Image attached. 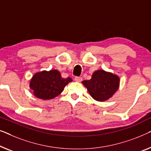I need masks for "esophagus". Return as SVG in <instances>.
I'll use <instances>...</instances> for the list:
<instances>
[{"mask_svg": "<svg viewBox=\"0 0 151 151\" xmlns=\"http://www.w3.org/2000/svg\"><path fill=\"white\" fill-rule=\"evenodd\" d=\"M75 81L76 82H81L82 81V78L79 77V76H75Z\"/></svg>", "mask_w": 151, "mask_h": 151, "instance_id": "34e87169", "label": "esophagus"}]
</instances>
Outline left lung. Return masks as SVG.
I'll use <instances>...</instances> for the list:
<instances>
[{"label": "left lung", "instance_id": "1", "mask_svg": "<svg viewBox=\"0 0 151 151\" xmlns=\"http://www.w3.org/2000/svg\"><path fill=\"white\" fill-rule=\"evenodd\" d=\"M82 83L93 99L97 101H105L110 99L119 88L120 78L113 73L99 70L92 74L90 80H85Z\"/></svg>", "mask_w": 151, "mask_h": 151}]
</instances>
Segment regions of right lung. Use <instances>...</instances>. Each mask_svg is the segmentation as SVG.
I'll list each match as a JSON object with an SVG mask.
<instances>
[{
  "label": "right lung",
  "mask_w": 151,
  "mask_h": 151,
  "mask_svg": "<svg viewBox=\"0 0 151 151\" xmlns=\"http://www.w3.org/2000/svg\"><path fill=\"white\" fill-rule=\"evenodd\" d=\"M71 81L73 79L70 77L63 78L57 70H44L33 76L29 87L34 96L38 99L50 100L60 94L65 86Z\"/></svg>",
  "instance_id": "add662e5"
}]
</instances>
